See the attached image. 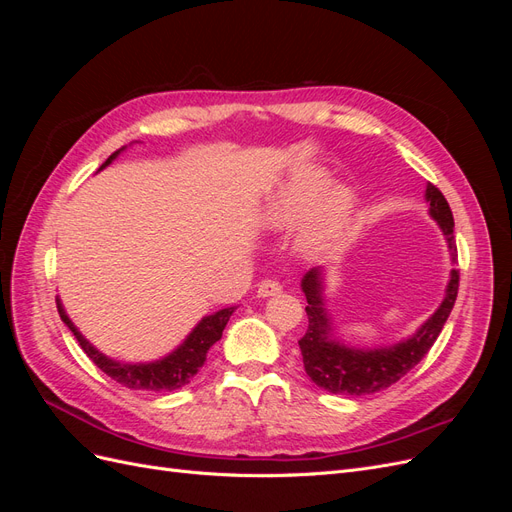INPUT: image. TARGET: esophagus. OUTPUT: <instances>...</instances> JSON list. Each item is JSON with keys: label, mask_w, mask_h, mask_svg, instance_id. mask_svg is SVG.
<instances>
[{"label": "esophagus", "mask_w": 512, "mask_h": 512, "mask_svg": "<svg viewBox=\"0 0 512 512\" xmlns=\"http://www.w3.org/2000/svg\"><path fill=\"white\" fill-rule=\"evenodd\" d=\"M282 292V286H280V282H275V280H265V282H260L258 284V297H275V294H280Z\"/></svg>", "instance_id": "1"}]
</instances>
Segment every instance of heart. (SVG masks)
<instances>
[{
  "instance_id": "heart-1",
  "label": "heart",
  "mask_w": 512,
  "mask_h": 512,
  "mask_svg": "<svg viewBox=\"0 0 512 512\" xmlns=\"http://www.w3.org/2000/svg\"><path fill=\"white\" fill-rule=\"evenodd\" d=\"M329 177L322 170H309L299 177L284 183L267 200L262 211V224L271 230H286L301 222L305 215L314 209L322 192L327 190ZM354 211V194L350 188H333L314 211L312 220L305 226L301 235V245L307 252H324L333 247L350 224Z\"/></svg>"
}]
</instances>
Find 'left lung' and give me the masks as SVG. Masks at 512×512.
Returning <instances> with one entry per match:
<instances>
[{"label":"left lung","instance_id":"obj_1","mask_svg":"<svg viewBox=\"0 0 512 512\" xmlns=\"http://www.w3.org/2000/svg\"><path fill=\"white\" fill-rule=\"evenodd\" d=\"M425 198L429 203V215L442 228L451 260L457 262V243L453 235V211L448 207L444 194L433 183H427ZM324 275L322 269H312L303 275L301 288L307 299V331L299 339V348L303 354V367L307 376L312 378L320 389L335 395H369L382 389H389L391 384L404 378L410 369L421 363L423 356L431 350L433 342L442 333L446 318L451 316V309L457 299L459 290V271H451L444 301L433 312V316L418 329L412 337L404 339L395 346L384 348H350L333 337L331 318L324 309L322 299Z\"/></svg>","mask_w":512,"mask_h":512}]
</instances>
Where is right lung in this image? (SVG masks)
Instances as JSON below:
<instances>
[{"instance_id":"1","label":"right lung","mask_w":512,"mask_h":512,"mask_svg":"<svg viewBox=\"0 0 512 512\" xmlns=\"http://www.w3.org/2000/svg\"><path fill=\"white\" fill-rule=\"evenodd\" d=\"M121 151H123V147L117 149L113 156L100 166V170L111 164ZM57 312H59L61 320H64L66 327L74 333V337L79 339V346L85 350V354L104 371L108 378H113L121 386H128V389H134V391L164 393V391H177V389H181V386L190 384V380L198 374V369L205 365L209 348L222 337V331L226 327V322L230 320L232 312H235V307H224V309H220V312L205 316L196 324L194 331L185 337V342L177 350L164 356V359L153 361V363H136V365L113 361V359H108L106 354L98 352L79 333V329L74 327L59 299H57Z\"/></svg>"}]
</instances>
